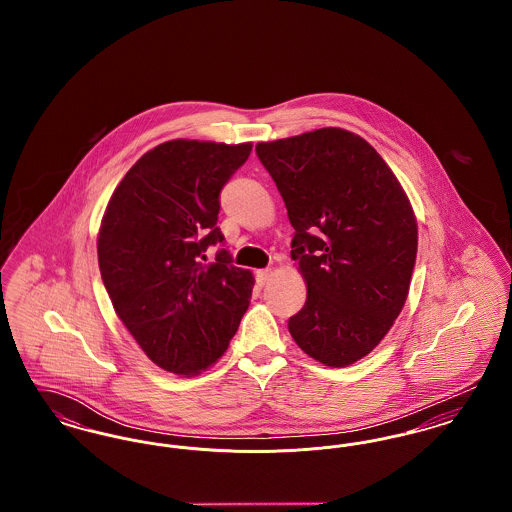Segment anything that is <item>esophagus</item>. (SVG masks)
<instances>
[{
  "instance_id": "esophagus-1",
  "label": "esophagus",
  "mask_w": 512,
  "mask_h": 512,
  "mask_svg": "<svg viewBox=\"0 0 512 512\" xmlns=\"http://www.w3.org/2000/svg\"><path fill=\"white\" fill-rule=\"evenodd\" d=\"M270 274H272V270H270V268H263V270H257V272H255V282H257V286H259V288H263V286H265V282H267Z\"/></svg>"
}]
</instances>
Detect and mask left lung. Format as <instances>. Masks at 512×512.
<instances>
[{
    "label": "left lung",
    "instance_id": "obj_1",
    "mask_svg": "<svg viewBox=\"0 0 512 512\" xmlns=\"http://www.w3.org/2000/svg\"><path fill=\"white\" fill-rule=\"evenodd\" d=\"M255 151L286 203L292 259L307 284L290 334L322 365H353L384 340L407 301L418 245L411 201L378 151L343 128Z\"/></svg>",
    "mask_w": 512,
    "mask_h": 512
}]
</instances>
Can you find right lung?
I'll list each match as a JSON object with an SVG mask.
<instances>
[{
	"label": "right lung",
	"mask_w": 512,
	"mask_h": 512,
	"mask_svg": "<svg viewBox=\"0 0 512 512\" xmlns=\"http://www.w3.org/2000/svg\"><path fill=\"white\" fill-rule=\"evenodd\" d=\"M251 142L171 140L153 147L111 195L98 236L101 280L115 313L163 370L195 376L215 365L249 307L253 274L234 267L217 226L220 190Z\"/></svg>",
	"instance_id": "obj_1"
}]
</instances>
